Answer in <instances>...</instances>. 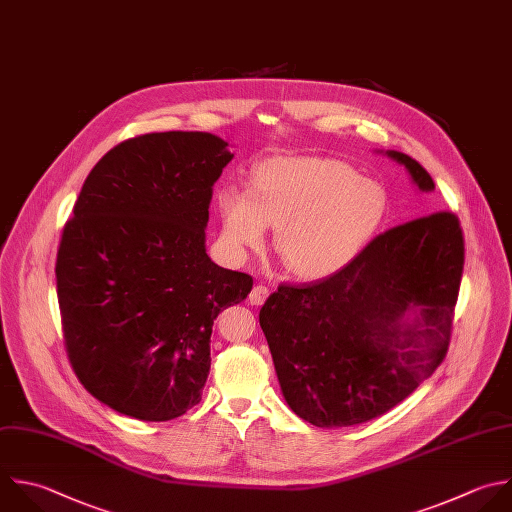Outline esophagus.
I'll use <instances>...</instances> for the list:
<instances>
[{"instance_id": "34e87169", "label": "esophagus", "mask_w": 512, "mask_h": 512, "mask_svg": "<svg viewBox=\"0 0 512 512\" xmlns=\"http://www.w3.org/2000/svg\"><path fill=\"white\" fill-rule=\"evenodd\" d=\"M266 298H268V288H266V286H262V284L254 286V288H252V292H250V296H248L250 304H254V306L264 304V302H266Z\"/></svg>"}]
</instances>
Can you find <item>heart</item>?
I'll return each instance as SVG.
<instances>
[{
  "mask_svg": "<svg viewBox=\"0 0 512 512\" xmlns=\"http://www.w3.org/2000/svg\"><path fill=\"white\" fill-rule=\"evenodd\" d=\"M384 188L328 158H270L252 186L218 192L222 236L234 254L256 250L276 228V252L298 278L344 272L372 244L386 218Z\"/></svg>",
  "mask_w": 512,
  "mask_h": 512,
  "instance_id": "1",
  "label": "heart"
}]
</instances>
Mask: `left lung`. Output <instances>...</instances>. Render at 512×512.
Wrapping results in <instances>:
<instances>
[{
    "mask_svg": "<svg viewBox=\"0 0 512 512\" xmlns=\"http://www.w3.org/2000/svg\"><path fill=\"white\" fill-rule=\"evenodd\" d=\"M420 192L430 174L388 150ZM464 266L452 212H434L376 236L344 272L280 284L260 310L288 406L320 428L382 416L444 360Z\"/></svg>",
    "mask_w": 512,
    "mask_h": 512,
    "instance_id": "8db88e82",
    "label": "left lung"
}]
</instances>
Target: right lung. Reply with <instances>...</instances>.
<instances>
[{
	"instance_id": "1",
	"label": "right lung",
	"mask_w": 512,
	"mask_h": 512,
	"mask_svg": "<svg viewBox=\"0 0 512 512\" xmlns=\"http://www.w3.org/2000/svg\"><path fill=\"white\" fill-rule=\"evenodd\" d=\"M234 158L208 132H160L112 148L64 226L58 302L70 364L120 414L162 422L202 398L216 316L252 276L206 254L212 186Z\"/></svg>"
}]
</instances>
